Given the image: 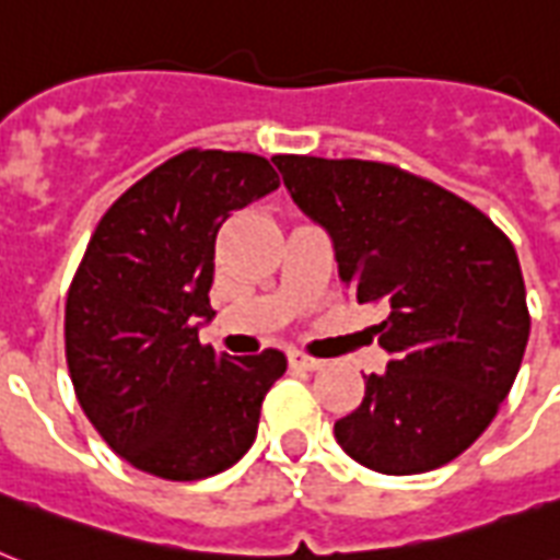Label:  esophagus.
<instances>
[{
  "mask_svg": "<svg viewBox=\"0 0 560 560\" xmlns=\"http://www.w3.org/2000/svg\"><path fill=\"white\" fill-rule=\"evenodd\" d=\"M290 366L302 369V372H319V369H323V360L307 358V354H290Z\"/></svg>",
  "mask_w": 560,
  "mask_h": 560,
  "instance_id": "esophagus-1",
  "label": "esophagus"
}]
</instances>
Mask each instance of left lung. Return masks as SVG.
<instances>
[{
	"label": "left lung",
	"mask_w": 560,
	"mask_h": 560,
	"mask_svg": "<svg viewBox=\"0 0 560 560\" xmlns=\"http://www.w3.org/2000/svg\"><path fill=\"white\" fill-rule=\"evenodd\" d=\"M299 209L331 235L340 279L374 325L386 372L334 424L351 459L389 477L442 468L494 421L529 342L512 241L447 188L398 165L272 156Z\"/></svg>",
	"instance_id": "left-lung-1"
}]
</instances>
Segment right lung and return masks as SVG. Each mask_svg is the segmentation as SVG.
Instances as JSON below:
<instances>
[{
  "label": "right lung",
  "mask_w": 560,
  "mask_h": 560,
  "mask_svg": "<svg viewBox=\"0 0 560 560\" xmlns=\"http://www.w3.org/2000/svg\"><path fill=\"white\" fill-rule=\"evenodd\" d=\"M276 188L264 156L191 148L127 188L92 232L66 296V363L92 427L144 474L206 479L253 447L288 360L218 354L197 319L214 316L220 226Z\"/></svg>",
  "instance_id": "add662e5"
}]
</instances>
